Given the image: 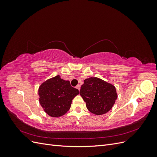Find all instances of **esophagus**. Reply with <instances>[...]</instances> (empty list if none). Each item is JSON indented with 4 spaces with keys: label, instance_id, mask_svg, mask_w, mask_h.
<instances>
[{
    "label": "esophagus",
    "instance_id": "esophagus-1",
    "mask_svg": "<svg viewBox=\"0 0 157 157\" xmlns=\"http://www.w3.org/2000/svg\"><path fill=\"white\" fill-rule=\"evenodd\" d=\"M76 88H77L78 90H80V84H77V86H76Z\"/></svg>",
    "mask_w": 157,
    "mask_h": 157
}]
</instances>
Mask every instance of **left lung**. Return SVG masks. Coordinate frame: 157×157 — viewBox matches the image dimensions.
Returning a JSON list of instances; mask_svg holds the SVG:
<instances>
[{
  "label": "left lung",
  "instance_id": "1",
  "mask_svg": "<svg viewBox=\"0 0 157 157\" xmlns=\"http://www.w3.org/2000/svg\"><path fill=\"white\" fill-rule=\"evenodd\" d=\"M80 95L86 103L88 110L96 115L110 111L118 97L115 86L97 77L84 80Z\"/></svg>",
  "mask_w": 157,
  "mask_h": 157
}]
</instances>
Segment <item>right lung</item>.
Masks as SVG:
<instances>
[{"mask_svg": "<svg viewBox=\"0 0 157 157\" xmlns=\"http://www.w3.org/2000/svg\"><path fill=\"white\" fill-rule=\"evenodd\" d=\"M39 103L44 112L52 117L64 115L71 107L73 99L79 91L71 86L69 80L57 75L42 82L39 88Z\"/></svg>", "mask_w": 157, "mask_h": 157, "instance_id": "right-lung-1", "label": "right lung"}]
</instances>
